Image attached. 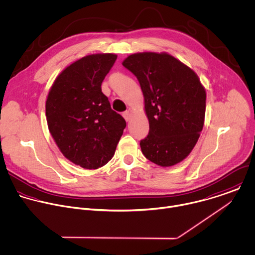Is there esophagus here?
Masks as SVG:
<instances>
[{
	"label": "esophagus",
	"mask_w": 255,
	"mask_h": 255,
	"mask_svg": "<svg viewBox=\"0 0 255 255\" xmlns=\"http://www.w3.org/2000/svg\"><path fill=\"white\" fill-rule=\"evenodd\" d=\"M123 116H124V118H125V120H126L127 122H129L130 119H131V113H130L129 111L125 112V113L123 114Z\"/></svg>",
	"instance_id": "esophagus-1"
}]
</instances>
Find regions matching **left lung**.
<instances>
[{"label":"left lung","instance_id":"obj_1","mask_svg":"<svg viewBox=\"0 0 255 255\" xmlns=\"http://www.w3.org/2000/svg\"><path fill=\"white\" fill-rule=\"evenodd\" d=\"M123 66L140 85L149 123L146 137L140 140L143 155L160 166L183 160L202 130L205 90L197 75L166 53H137Z\"/></svg>","mask_w":255,"mask_h":255}]
</instances>
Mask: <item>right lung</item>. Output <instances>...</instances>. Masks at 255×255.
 Masks as SVG:
<instances>
[{
    "label": "right lung",
    "mask_w": 255,
    "mask_h": 255,
    "mask_svg": "<svg viewBox=\"0 0 255 255\" xmlns=\"http://www.w3.org/2000/svg\"><path fill=\"white\" fill-rule=\"evenodd\" d=\"M117 57L96 54L80 59L58 76L48 95L46 116L53 138L69 160L87 169L112 159L127 127L101 87Z\"/></svg>",
    "instance_id": "1"
}]
</instances>
